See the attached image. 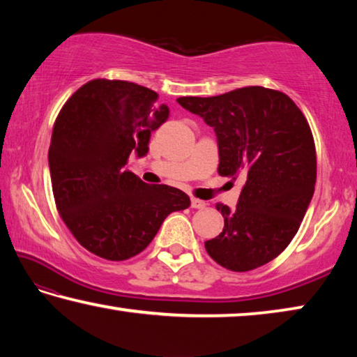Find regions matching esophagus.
Returning <instances> with one entry per match:
<instances>
[{
  "instance_id": "1",
  "label": "esophagus",
  "mask_w": 357,
  "mask_h": 357,
  "mask_svg": "<svg viewBox=\"0 0 357 357\" xmlns=\"http://www.w3.org/2000/svg\"><path fill=\"white\" fill-rule=\"evenodd\" d=\"M190 204H192L193 209H203V208H206V203H204L203 200H198V198H192Z\"/></svg>"
}]
</instances>
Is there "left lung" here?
<instances>
[{
	"mask_svg": "<svg viewBox=\"0 0 357 357\" xmlns=\"http://www.w3.org/2000/svg\"><path fill=\"white\" fill-rule=\"evenodd\" d=\"M178 104L214 128L219 174L245 184L238 204H217L223 231L204 247L223 268L245 273L287 249L315 192L317 153L309 123L287 94L245 86Z\"/></svg>",
	"mask_w": 357,
	"mask_h": 357,
	"instance_id": "1",
	"label": "left lung"
}]
</instances>
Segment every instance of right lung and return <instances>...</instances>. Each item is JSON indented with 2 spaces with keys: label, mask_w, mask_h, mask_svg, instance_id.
<instances>
[{
  "label": "right lung",
  "mask_w": 357,
  "mask_h": 357,
  "mask_svg": "<svg viewBox=\"0 0 357 357\" xmlns=\"http://www.w3.org/2000/svg\"><path fill=\"white\" fill-rule=\"evenodd\" d=\"M153 89L123 80L88 82L70 96L48 149L58 213L84 249L123 261L146 249L162 222L190 206L170 185H149L126 164L148 154L151 132L170 110Z\"/></svg>",
  "instance_id": "right-lung-1"
}]
</instances>
